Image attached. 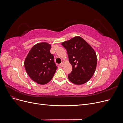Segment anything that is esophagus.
<instances>
[{
	"label": "esophagus",
	"instance_id": "1",
	"mask_svg": "<svg viewBox=\"0 0 123 123\" xmlns=\"http://www.w3.org/2000/svg\"><path fill=\"white\" fill-rule=\"evenodd\" d=\"M64 64H65V62H64V61H62V62L61 64H59V66H60L61 67H63V66H64Z\"/></svg>",
	"mask_w": 123,
	"mask_h": 123
}]
</instances>
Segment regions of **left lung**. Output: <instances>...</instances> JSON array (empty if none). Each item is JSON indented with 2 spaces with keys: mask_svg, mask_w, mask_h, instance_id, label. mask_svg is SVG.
Here are the masks:
<instances>
[{
  "mask_svg": "<svg viewBox=\"0 0 123 123\" xmlns=\"http://www.w3.org/2000/svg\"><path fill=\"white\" fill-rule=\"evenodd\" d=\"M72 70L68 77L74 84L87 83L93 75L97 64V56L91 46L80 36L63 42Z\"/></svg>",
  "mask_w": 123,
  "mask_h": 123,
  "instance_id": "obj_1",
  "label": "left lung"
}]
</instances>
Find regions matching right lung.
Returning a JSON list of instances; mask_svg holds the SVG:
<instances>
[{"instance_id": "add662e5", "label": "right lung", "mask_w": 123, "mask_h": 123, "mask_svg": "<svg viewBox=\"0 0 123 123\" xmlns=\"http://www.w3.org/2000/svg\"><path fill=\"white\" fill-rule=\"evenodd\" d=\"M51 46L47 43L36 44L29 51L25 61V67L31 79L40 85L49 83L57 69L51 54Z\"/></svg>"}]
</instances>
